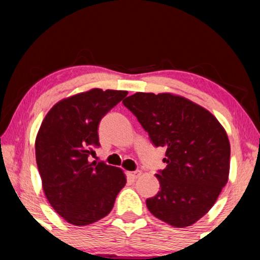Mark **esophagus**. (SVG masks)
Returning <instances> with one entry per match:
<instances>
[{
    "mask_svg": "<svg viewBox=\"0 0 260 260\" xmlns=\"http://www.w3.org/2000/svg\"><path fill=\"white\" fill-rule=\"evenodd\" d=\"M127 176L130 177V179H137L138 176H141V172L140 170H136V172H129L127 173Z\"/></svg>",
    "mask_w": 260,
    "mask_h": 260,
    "instance_id": "1",
    "label": "esophagus"
}]
</instances>
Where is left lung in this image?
I'll list each match as a JSON object with an SVG mask.
<instances>
[{"mask_svg":"<svg viewBox=\"0 0 260 260\" xmlns=\"http://www.w3.org/2000/svg\"><path fill=\"white\" fill-rule=\"evenodd\" d=\"M123 104L156 147L167 148V167L156 174L161 189L148 199L156 218L183 229L201 219L229 181L231 147L215 116L174 93L136 92Z\"/></svg>","mask_w":260,"mask_h":260,"instance_id":"obj_1","label":"left lung"}]
</instances>
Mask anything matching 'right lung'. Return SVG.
Instances as JSON below:
<instances>
[{"label":"right lung","mask_w":260,"mask_h":260,"mask_svg":"<svg viewBox=\"0 0 260 260\" xmlns=\"http://www.w3.org/2000/svg\"><path fill=\"white\" fill-rule=\"evenodd\" d=\"M126 91L91 88L63 98L49 110L35 138L42 189L67 222L91 225L109 214L126 176L120 168L90 162L99 145L101 119L126 97Z\"/></svg>","instance_id":"add662e5"}]
</instances>
